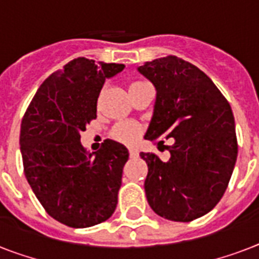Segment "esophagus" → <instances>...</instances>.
<instances>
[{
  "label": "esophagus",
  "mask_w": 259,
  "mask_h": 259,
  "mask_svg": "<svg viewBox=\"0 0 259 259\" xmlns=\"http://www.w3.org/2000/svg\"><path fill=\"white\" fill-rule=\"evenodd\" d=\"M129 154H130V157H132V158L138 157V150L134 149V148H130V149H129Z\"/></svg>",
  "instance_id": "esophagus-1"
}]
</instances>
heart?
Masks as SVG:
<instances>
[{
	"instance_id": "obj_1",
	"label": "heart",
	"mask_w": 259,
	"mask_h": 259,
	"mask_svg": "<svg viewBox=\"0 0 259 259\" xmlns=\"http://www.w3.org/2000/svg\"><path fill=\"white\" fill-rule=\"evenodd\" d=\"M133 84H136V83H133ZM140 134H141V126L136 122L130 121L118 123L113 130V137L118 141L125 142V144H132V142L137 141Z\"/></svg>"
}]
</instances>
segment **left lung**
<instances>
[{"instance_id": "obj_1", "label": "left lung", "mask_w": 259, "mask_h": 259, "mask_svg": "<svg viewBox=\"0 0 259 259\" xmlns=\"http://www.w3.org/2000/svg\"><path fill=\"white\" fill-rule=\"evenodd\" d=\"M137 71L156 89L144 138L157 146L173 138L166 162L140 154L149 169L146 199L160 217L191 222L219 203L231 179L238 156L233 111L203 71L177 56L154 59Z\"/></svg>"}]
</instances>
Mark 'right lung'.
<instances>
[{
    "label": "right lung",
    "instance_id": "right-lung-1",
    "mask_svg": "<svg viewBox=\"0 0 259 259\" xmlns=\"http://www.w3.org/2000/svg\"><path fill=\"white\" fill-rule=\"evenodd\" d=\"M123 68L74 59L42 82L22 118L20 149L26 180L47 212L63 225L91 227L115 211L129 150L105 140L98 152H89L80 132L97 118L106 79Z\"/></svg>",
    "mask_w": 259,
    "mask_h": 259
}]
</instances>
